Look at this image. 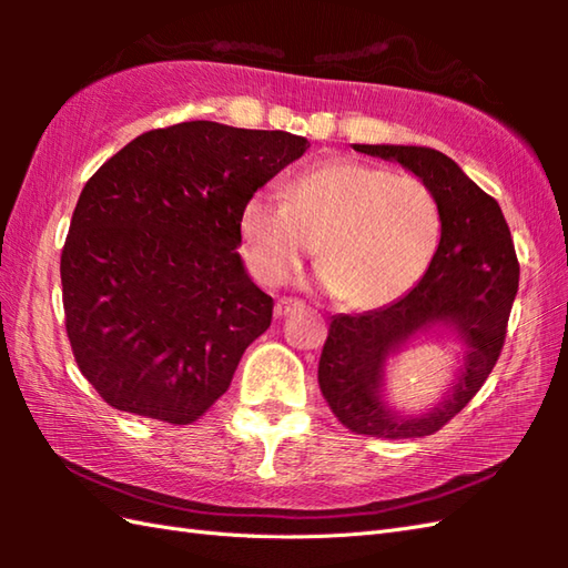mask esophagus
Returning a JSON list of instances; mask_svg holds the SVG:
<instances>
[{
    "instance_id": "34e87169",
    "label": "esophagus",
    "mask_w": 568,
    "mask_h": 568,
    "mask_svg": "<svg viewBox=\"0 0 568 568\" xmlns=\"http://www.w3.org/2000/svg\"><path fill=\"white\" fill-rule=\"evenodd\" d=\"M297 310H303V303H300V300H291V297H281L275 303V317H287V315H293V312H297Z\"/></svg>"
}]
</instances>
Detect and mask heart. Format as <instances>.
I'll return each mask as SVG.
<instances>
[{
	"label": "heart",
	"mask_w": 568,
	"mask_h": 568,
	"mask_svg": "<svg viewBox=\"0 0 568 568\" xmlns=\"http://www.w3.org/2000/svg\"><path fill=\"white\" fill-rule=\"evenodd\" d=\"M239 236L253 275L281 285L315 253L317 281L346 305L376 310L413 287L437 251L439 207L413 175L334 159L300 173L287 200L258 190L239 214Z\"/></svg>",
	"instance_id": "1"
}]
</instances>
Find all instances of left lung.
Returning a JSON list of instances; mask_svg holds the SVG:
<instances>
[{
  "instance_id": "left-lung-1",
  "label": "left lung",
  "mask_w": 568,
  "mask_h": 568,
  "mask_svg": "<svg viewBox=\"0 0 568 568\" xmlns=\"http://www.w3.org/2000/svg\"><path fill=\"white\" fill-rule=\"evenodd\" d=\"M354 151L400 163L419 178L437 200L442 236L429 268L403 297L356 317H332L320 356V388L332 413L356 434L427 437L462 413L496 366L520 265L500 204L449 155L395 143H354ZM427 333L459 346L455 381L425 414H405L387 400L384 373L390 357Z\"/></svg>"
}]
</instances>
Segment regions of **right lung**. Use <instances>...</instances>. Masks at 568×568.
I'll list each match as a JSON object with an SVG mask.
<instances>
[{
    "label": "right lung",
    "mask_w": 568,
    "mask_h": 568,
    "mask_svg": "<svg viewBox=\"0 0 568 568\" xmlns=\"http://www.w3.org/2000/svg\"><path fill=\"white\" fill-rule=\"evenodd\" d=\"M307 149L287 131L183 122L88 180L60 283L72 354L104 403L190 425L226 393L273 317L239 256V214Z\"/></svg>",
    "instance_id": "obj_1"
}]
</instances>
